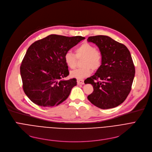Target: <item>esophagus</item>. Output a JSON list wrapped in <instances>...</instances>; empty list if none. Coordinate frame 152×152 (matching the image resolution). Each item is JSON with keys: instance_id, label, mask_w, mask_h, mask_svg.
<instances>
[{"instance_id": "obj_1", "label": "esophagus", "mask_w": 152, "mask_h": 152, "mask_svg": "<svg viewBox=\"0 0 152 152\" xmlns=\"http://www.w3.org/2000/svg\"><path fill=\"white\" fill-rule=\"evenodd\" d=\"M77 83L78 84H84V80L83 79H77Z\"/></svg>"}]
</instances>
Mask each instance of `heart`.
Returning <instances> with one entry per match:
<instances>
[{"mask_svg":"<svg viewBox=\"0 0 152 152\" xmlns=\"http://www.w3.org/2000/svg\"><path fill=\"white\" fill-rule=\"evenodd\" d=\"M75 55L68 52L64 55L65 61L67 66L73 69L76 66V58H81L80 68L71 71L70 76L77 79H83L91 75L92 69L98 70L102 66L103 57L101 51L87 42H84L78 45L75 49Z\"/></svg>","mask_w":152,"mask_h":152,"instance_id":"obj_1","label":"heart"}]
</instances>
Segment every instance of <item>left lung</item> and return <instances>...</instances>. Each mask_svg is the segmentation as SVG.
I'll list each match as a JSON object with an SVG mask.
<instances>
[{"label": "left lung", "mask_w": 152, "mask_h": 152, "mask_svg": "<svg viewBox=\"0 0 152 152\" xmlns=\"http://www.w3.org/2000/svg\"><path fill=\"white\" fill-rule=\"evenodd\" d=\"M87 41L96 44L103 57L101 67L86 79V84H91L94 88L87 99L101 109L115 108L131 90L135 66L130 52L124 44L107 36H91Z\"/></svg>", "instance_id": "8db88e82"}]
</instances>
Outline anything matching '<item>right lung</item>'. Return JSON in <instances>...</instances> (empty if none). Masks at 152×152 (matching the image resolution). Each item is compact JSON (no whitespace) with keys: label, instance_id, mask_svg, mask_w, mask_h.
<instances>
[{"label":"right lung","instance_id":"obj_1","mask_svg":"<svg viewBox=\"0 0 152 152\" xmlns=\"http://www.w3.org/2000/svg\"><path fill=\"white\" fill-rule=\"evenodd\" d=\"M84 39L51 34L29 46L21 64L20 74L23 91L34 103L52 107L68 97L77 83L75 78L62 79L69 74L64 55Z\"/></svg>","mask_w":152,"mask_h":152}]
</instances>
